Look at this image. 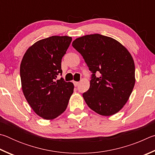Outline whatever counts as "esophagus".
I'll list each match as a JSON object with an SVG mask.
<instances>
[{
	"mask_svg": "<svg viewBox=\"0 0 155 155\" xmlns=\"http://www.w3.org/2000/svg\"><path fill=\"white\" fill-rule=\"evenodd\" d=\"M73 84H74V86H78V85H79L80 82H73Z\"/></svg>",
	"mask_w": 155,
	"mask_h": 155,
	"instance_id": "34e87169",
	"label": "esophagus"
}]
</instances>
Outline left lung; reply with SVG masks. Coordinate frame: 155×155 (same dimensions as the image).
I'll list each match as a JSON object with an SVG mask.
<instances>
[{"label": "left lung", "mask_w": 155, "mask_h": 155, "mask_svg": "<svg viewBox=\"0 0 155 155\" xmlns=\"http://www.w3.org/2000/svg\"><path fill=\"white\" fill-rule=\"evenodd\" d=\"M72 45L93 73L90 88L83 93L86 104L102 116L118 112L128 101L135 82L131 54L118 41L99 34L77 38Z\"/></svg>", "instance_id": "obj_1"}]
</instances>
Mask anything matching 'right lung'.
<instances>
[{
	"instance_id": "right-lung-1",
	"label": "right lung",
	"mask_w": 155,
	"mask_h": 155,
	"mask_svg": "<svg viewBox=\"0 0 155 155\" xmlns=\"http://www.w3.org/2000/svg\"><path fill=\"white\" fill-rule=\"evenodd\" d=\"M72 41L68 36H52L39 40L24 54L20 64L24 95L40 117L52 120L63 113L73 93L72 82L62 78V58Z\"/></svg>"
}]
</instances>
